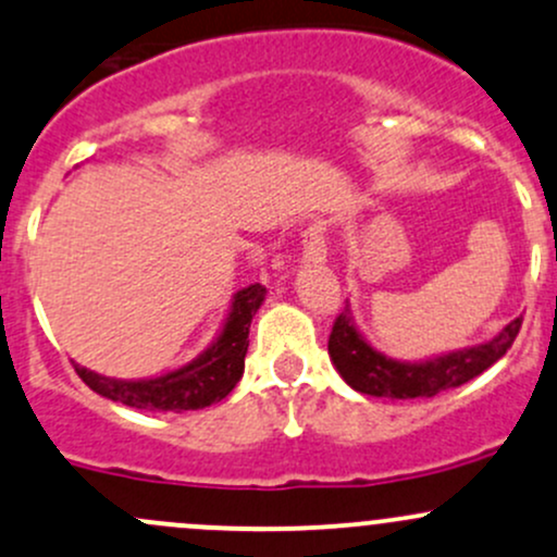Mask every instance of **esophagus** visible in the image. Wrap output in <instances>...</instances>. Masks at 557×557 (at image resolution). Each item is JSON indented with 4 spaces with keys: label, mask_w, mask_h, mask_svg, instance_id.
<instances>
[{
    "label": "esophagus",
    "mask_w": 557,
    "mask_h": 557,
    "mask_svg": "<svg viewBox=\"0 0 557 557\" xmlns=\"http://www.w3.org/2000/svg\"><path fill=\"white\" fill-rule=\"evenodd\" d=\"M304 253H301V261L304 264H325L327 259V243H325V227H322L320 222L309 224L307 230H304Z\"/></svg>",
    "instance_id": "34e87169"
}]
</instances>
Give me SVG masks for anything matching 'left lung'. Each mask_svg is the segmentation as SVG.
<instances>
[{
    "mask_svg": "<svg viewBox=\"0 0 557 557\" xmlns=\"http://www.w3.org/2000/svg\"><path fill=\"white\" fill-rule=\"evenodd\" d=\"M521 322L523 317H516L484 344L438 354L423 362H401L368 344L346 301V309L335 317L327 351L341 377L359 394L386 396V399H428L442 391L462 386L492 368L512 346Z\"/></svg>",
    "mask_w": 557,
    "mask_h": 557,
    "instance_id": "obj_1",
    "label": "left lung"
}]
</instances>
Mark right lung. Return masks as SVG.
Segmentation results:
<instances>
[{"instance_id":"add662e5","label":"right lung","mask_w":557,"mask_h":557,"mask_svg":"<svg viewBox=\"0 0 557 557\" xmlns=\"http://www.w3.org/2000/svg\"><path fill=\"white\" fill-rule=\"evenodd\" d=\"M264 296L267 288L259 283L237 290L232 296L227 320L216 338L211 341V346L203 348L193 362L163 372V375L121 381V377H106L100 372L82 368V364H73V368L95 394L134 409L185 412V409L211 407L222 401L243 377L250 320L264 304Z\"/></svg>"}]
</instances>
